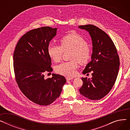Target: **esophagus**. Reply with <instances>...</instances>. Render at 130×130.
I'll return each instance as SVG.
<instances>
[{
    "label": "esophagus",
    "instance_id": "obj_1",
    "mask_svg": "<svg viewBox=\"0 0 130 130\" xmlns=\"http://www.w3.org/2000/svg\"><path fill=\"white\" fill-rule=\"evenodd\" d=\"M66 80L68 82V81H69V80H71L73 79V78H72V77H66Z\"/></svg>",
    "mask_w": 130,
    "mask_h": 130
}]
</instances>
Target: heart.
Segmentation results:
<instances>
[{"label":"heart","instance_id":"b5f03b06","mask_svg":"<svg viewBox=\"0 0 130 130\" xmlns=\"http://www.w3.org/2000/svg\"><path fill=\"white\" fill-rule=\"evenodd\" d=\"M61 46L51 43L48 47V53L55 61H59L64 51L73 50L72 61L61 63L55 68L57 73L66 76H73L76 74L78 62L82 65L87 64L92 57V52L85 39L76 32H72L60 39Z\"/></svg>","mask_w":130,"mask_h":130}]
</instances>
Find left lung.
<instances>
[{
	"instance_id": "left-lung-1",
	"label": "left lung",
	"mask_w": 130,
	"mask_h": 130,
	"mask_svg": "<svg viewBox=\"0 0 130 130\" xmlns=\"http://www.w3.org/2000/svg\"><path fill=\"white\" fill-rule=\"evenodd\" d=\"M80 29L89 32L92 38V60L83 72L92 71V77H82L83 84L79 90L80 94L91 100H101L111 90L117 79L120 59L111 38L104 31L93 25L79 26Z\"/></svg>"
}]
</instances>
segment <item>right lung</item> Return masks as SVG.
Returning <instances> with one entry per match:
<instances>
[{
	"label": "right lung",
	"mask_w": 130,
	"mask_h": 130,
	"mask_svg": "<svg viewBox=\"0 0 130 130\" xmlns=\"http://www.w3.org/2000/svg\"><path fill=\"white\" fill-rule=\"evenodd\" d=\"M57 29L46 26L28 31L20 38L13 53V70L18 87L29 100L40 105H48L55 101L66 82L59 74L44 77L45 72L53 71L48 47Z\"/></svg>",
	"instance_id": "add662e5"
}]
</instances>
